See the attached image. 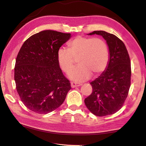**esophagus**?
Returning a JSON list of instances; mask_svg holds the SVG:
<instances>
[{"instance_id": "obj_1", "label": "esophagus", "mask_w": 146, "mask_h": 146, "mask_svg": "<svg viewBox=\"0 0 146 146\" xmlns=\"http://www.w3.org/2000/svg\"><path fill=\"white\" fill-rule=\"evenodd\" d=\"M82 84H79V83H76L74 82H71V88H75V87H78V86H81Z\"/></svg>"}]
</instances>
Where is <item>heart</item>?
I'll use <instances>...</instances> for the list:
<instances>
[{
	"mask_svg": "<svg viewBox=\"0 0 146 146\" xmlns=\"http://www.w3.org/2000/svg\"><path fill=\"white\" fill-rule=\"evenodd\" d=\"M79 64L68 74V77L76 82H83L90 78L92 73L100 75L106 70L109 61V51L105 41L78 36L68 44V49L60 48L57 60L61 69L69 73L77 59Z\"/></svg>",
	"mask_w": 146,
	"mask_h": 146,
	"instance_id": "1",
	"label": "heart"
}]
</instances>
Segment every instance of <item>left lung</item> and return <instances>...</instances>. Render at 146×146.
I'll return each instance as SVG.
<instances>
[{"instance_id": "1", "label": "left lung", "mask_w": 146, "mask_h": 146, "mask_svg": "<svg viewBox=\"0 0 146 146\" xmlns=\"http://www.w3.org/2000/svg\"><path fill=\"white\" fill-rule=\"evenodd\" d=\"M94 35L106 41L109 61L106 70L90 83L93 91L85 104L93 114L102 117L116 113L123 106L131 86V66L128 51L119 38L104 31L88 34Z\"/></svg>"}]
</instances>
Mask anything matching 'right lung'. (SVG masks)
Returning a JSON list of instances; mask_svg holds the SVG:
<instances>
[{"mask_svg":"<svg viewBox=\"0 0 146 146\" xmlns=\"http://www.w3.org/2000/svg\"><path fill=\"white\" fill-rule=\"evenodd\" d=\"M70 33L46 30L24 42L15 60L14 80L24 105L34 112L46 114L63 103L71 88L57 60V52Z\"/></svg>","mask_w":146,"mask_h":146,"instance_id":"right-lung-1","label":"right lung"}]
</instances>
